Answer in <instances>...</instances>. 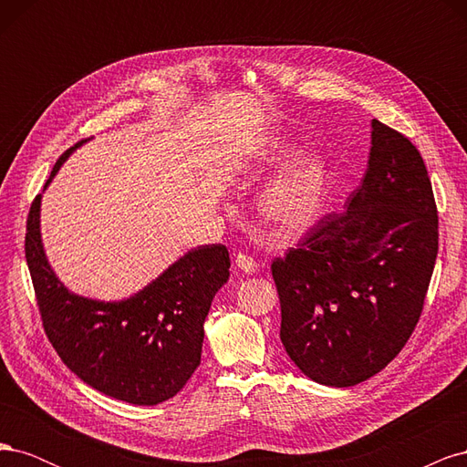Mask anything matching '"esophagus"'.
<instances>
[{
  "label": "esophagus",
  "instance_id": "1",
  "mask_svg": "<svg viewBox=\"0 0 467 467\" xmlns=\"http://www.w3.org/2000/svg\"><path fill=\"white\" fill-rule=\"evenodd\" d=\"M235 265H237L239 271H244L245 275H255L259 271V265L255 263V259H251L247 255H242V253H239V255H237Z\"/></svg>",
  "mask_w": 467,
  "mask_h": 467
}]
</instances>
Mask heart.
<instances>
[{"label": "heart", "mask_w": 467, "mask_h": 467, "mask_svg": "<svg viewBox=\"0 0 467 467\" xmlns=\"http://www.w3.org/2000/svg\"><path fill=\"white\" fill-rule=\"evenodd\" d=\"M290 142L282 136H268L249 153V167H265L285 158ZM327 192V167L317 151L292 153L263 187L259 214L282 237L298 235L317 216Z\"/></svg>", "instance_id": "obj_1"}]
</instances>
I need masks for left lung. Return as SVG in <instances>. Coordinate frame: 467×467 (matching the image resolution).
<instances>
[{"label": "left lung", "mask_w": 467, "mask_h": 467, "mask_svg": "<svg viewBox=\"0 0 467 467\" xmlns=\"http://www.w3.org/2000/svg\"><path fill=\"white\" fill-rule=\"evenodd\" d=\"M438 253V216L419 150L379 120L347 212L325 216L273 261L280 341L323 386L348 388L398 357L422 312Z\"/></svg>", "instance_id": "8db88e82"}]
</instances>
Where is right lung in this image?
<instances>
[{
    "mask_svg": "<svg viewBox=\"0 0 467 467\" xmlns=\"http://www.w3.org/2000/svg\"><path fill=\"white\" fill-rule=\"evenodd\" d=\"M81 144L56 161L45 191ZM40 204L42 194L26 220L25 257L42 325L58 357L109 398L132 405L171 400L201 364L206 316L230 278L228 249L220 244L191 249L129 298L95 300L67 290L54 273L42 244Z\"/></svg>",
    "mask_w": 467,
    "mask_h": 467,
    "instance_id": "right-lung-1",
    "label": "right lung"
}]
</instances>
